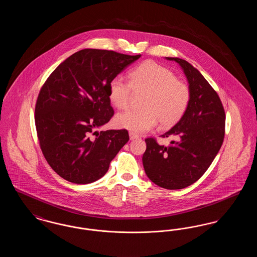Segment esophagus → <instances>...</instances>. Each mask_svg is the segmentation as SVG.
I'll use <instances>...</instances> for the list:
<instances>
[{
  "label": "esophagus",
  "mask_w": 257,
  "mask_h": 257,
  "mask_svg": "<svg viewBox=\"0 0 257 257\" xmlns=\"http://www.w3.org/2000/svg\"><path fill=\"white\" fill-rule=\"evenodd\" d=\"M129 137H130V140H135V139L140 138V136L138 134H136L134 132H129Z\"/></svg>",
  "instance_id": "1"
}]
</instances>
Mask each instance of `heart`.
Instances as JSON below:
<instances>
[{
    "mask_svg": "<svg viewBox=\"0 0 257 257\" xmlns=\"http://www.w3.org/2000/svg\"><path fill=\"white\" fill-rule=\"evenodd\" d=\"M129 83L120 77L112 78L108 86L111 104L119 109H127L132 89L146 92L142 99L141 110H130L115 116L117 127L133 132H146L157 122L163 129L178 122L187 110L191 99L189 86L177 80L168 68L154 61H145L128 73Z\"/></svg>",
    "mask_w": 257,
    "mask_h": 257,
    "instance_id": "1",
    "label": "heart"
}]
</instances>
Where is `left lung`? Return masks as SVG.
<instances>
[{"label": "left lung", "instance_id": "1", "mask_svg": "<svg viewBox=\"0 0 257 257\" xmlns=\"http://www.w3.org/2000/svg\"><path fill=\"white\" fill-rule=\"evenodd\" d=\"M176 61L187 77L191 99L182 118L162 138L173 137L169 147L147 138L143 164L147 177L168 190L183 189L197 181L218 154L224 138L225 113L220 97L205 78L188 61Z\"/></svg>", "mask_w": 257, "mask_h": 257}]
</instances>
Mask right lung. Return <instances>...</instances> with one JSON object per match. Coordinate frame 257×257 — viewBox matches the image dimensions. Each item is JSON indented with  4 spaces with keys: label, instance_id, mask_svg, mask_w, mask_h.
Wrapping results in <instances>:
<instances>
[{
    "label": "right lung",
    "instance_id": "obj_1",
    "mask_svg": "<svg viewBox=\"0 0 257 257\" xmlns=\"http://www.w3.org/2000/svg\"><path fill=\"white\" fill-rule=\"evenodd\" d=\"M141 55L84 49L51 73L37 97L35 121L41 151L50 167L75 184L92 183L129 141L126 129L98 132L113 115L110 80Z\"/></svg>",
    "mask_w": 257,
    "mask_h": 257
}]
</instances>
